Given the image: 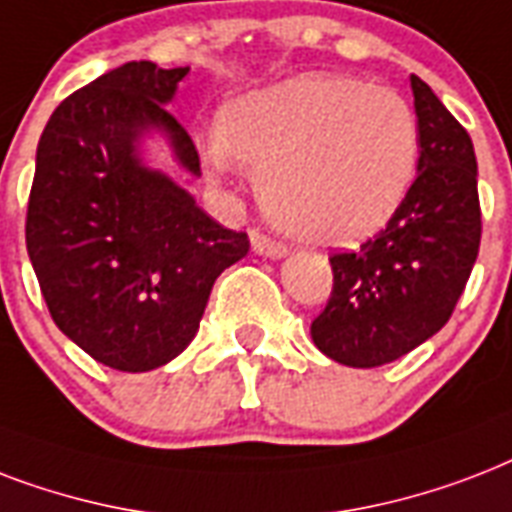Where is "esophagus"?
Here are the masks:
<instances>
[{
    "label": "esophagus",
    "instance_id": "esophagus-1",
    "mask_svg": "<svg viewBox=\"0 0 512 512\" xmlns=\"http://www.w3.org/2000/svg\"><path fill=\"white\" fill-rule=\"evenodd\" d=\"M251 248L253 253L267 256V259H283L285 253H288V248L283 243H277V240L261 235V232H251Z\"/></svg>",
    "mask_w": 512,
    "mask_h": 512
}]
</instances>
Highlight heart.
Masks as SVG:
<instances>
[{
	"instance_id": "1",
	"label": "heart",
	"mask_w": 512,
	"mask_h": 512,
	"mask_svg": "<svg viewBox=\"0 0 512 512\" xmlns=\"http://www.w3.org/2000/svg\"><path fill=\"white\" fill-rule=\"evenodd\" d=\"M200 152L213 173L248 165L275 227L301 243L344 248L382 232L408 200L419 125L387 87L304 74L237 98Z\"/></svg>"
}]
</instances>
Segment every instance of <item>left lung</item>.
I'll return each mask as SVG.
<instances>
[{"instance_id":"obj_1","label":"left lung","mask_w":512,"mask_h":512,"mask_svg":"<svg viewBox=\"0 0 512 512\" xmlns=\"http://www.w3.org/2000/svg\"><path fill=\"white\" fill-rule=\"evenodd\" d=\"M419 168L395 219L355 253L331 256L334 291L312 342L352 368L403 358L446 326L481 245L473 141L441 98L411 74Z\"/></svg>"}]
</instances>
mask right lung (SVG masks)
Listing matches in <instances>:
<instances>
[{
	"mask_svg": "<svg viewBox=\"0 0 512 512\" xmlns=\"http://www.w3.org/2000/svg\"><path fill=\"white\" fill-rule=\"evenodd\" d=\"M186 74L152 61L101 74L55 109L37 146L26 248L47 310L90 358L130 374L189 347L216 277L251 248L146 160L162 138L200 178L168 112Z\"/></svg>",
	"mask_w": 512,
	"mask_h": 512,
	"instance_id": "1",
	"label": "right lung"
}]
</instances>
